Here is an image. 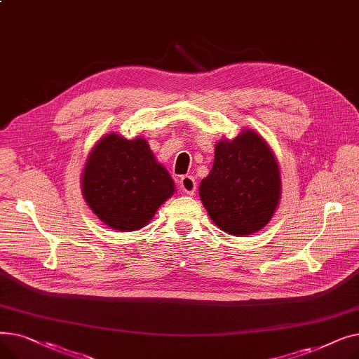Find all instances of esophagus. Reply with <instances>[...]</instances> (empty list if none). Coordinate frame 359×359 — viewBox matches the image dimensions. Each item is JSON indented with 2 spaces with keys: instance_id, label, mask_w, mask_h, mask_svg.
<instances>
[{
  "instance_id": "34e87169",
  "label": "esophagus",
  "mask_w": 359,
  "mask_h": 359,
  "mask_svg": "<svg viewBox=\"0 0 359 359\" xmlns=\"http://www.w3.org/2000/svg\"><path fill=\"white\" fill-rule=\"evenodd\" d=\"M179 183H180V187H182V191L184 194L195 195L198 186H196V182H195V179L192 176H183Z\"/></svg>"
}]
</instances>
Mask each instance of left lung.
I'll return each instance as SVG.
<instances>
[{
	"mask_svg": "<svg viewBox=\"0 0 359 359\" xmlns=\"http://www.w3.org/2000/svg\"><path fill=\"white\" fill-rule=\"evenodd\" d=\"M202 203L221 230L246 236L265 227L280 195L279 168L271 148L246 129L215 147L211 173L199 186Z\"/></svg>",
	"mask_w": 359,
	"mask_h": 359,
	"instance_id": "8db88e82",
	"label": "left lung"
}]
</instances>
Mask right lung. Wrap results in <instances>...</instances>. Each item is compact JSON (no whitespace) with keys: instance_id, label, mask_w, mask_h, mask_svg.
<instances>
[{"instance_id":"1","label":"right lung","mask_w":359,"mask_h":359,"mask_svg":"<svg viewBox=\"0 0 359 359\" xmlns=\"http://www.w3.org/2000/svg\"><path fill=\"white\" fill-rule=\"evenodd\" d=\"M83 194L91 211L110 229L134 231L175 194V183L144 138L130 141L109 134L88 156Z\"/></svg>"}]
</instances>
